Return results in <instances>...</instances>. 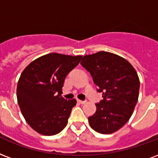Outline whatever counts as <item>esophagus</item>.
Listing matches in <instances>:
<instances>
[{"label": "esophagus", "mask_w": 158, "mask_h": 158, "mask_svg": "<svg viewBox=\"0 0 158 158\" xmlns=\"http://www.w3.org/2000/svg\"><path fill=\"white\" fill-rule=\"evenodd\" d=\"M78 103H80V104H84V103H86V101H83V100H78Z\"/></svg>", "instance_id": "1"}]
</instances>
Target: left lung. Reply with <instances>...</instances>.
Returning <instances> with one entry per match:
<instances>
[{
	"mask_svg": "<svg viewBox=\"0 0 158 158\" xmlns=\"http://www.w3.org/2000/svg\"><path fill=\"white\" fill-rule=\"evenodd\" d=\"M80 64L103 93V99L89 118L90 127L103 134L116 132L129 120L138 102L140 81L135 69L124 58L106 51L84 55Z\"/></svg>",
	"mask_w": 158,
	"mask_h": 158,
	"instance_id": "obj_1",
	"label": "left lung"
}]
</instances>
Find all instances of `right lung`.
Returning a JSON list of instances; mask_svg holds the SVG:
<instances>
[{
	"label": "right lung",
	"mask_w": 158,
	"mask_h": 158,
	"mask_svg": "<svg viewBox=\"0 0 158 158\" xmlns=\"http://www.w3.org/2000/svg\"><path fill=\"white\" fill-rule=\"evenodd\" d=\"M81 55L47 54L33 60L20 74L16 96L21 114L35 131L52 136L68 123L76 99L61 96L67 74L79 64Z\"/></svg>",
	"instance_id": "add662e5"
}]
</instances>
